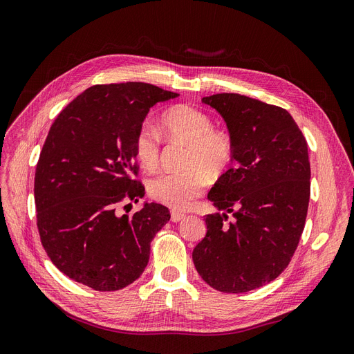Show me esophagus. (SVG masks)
Instances as JSON below:
<instances>
[{
    "label": "esophagus",
    "instance_id": "esophagus-1",
    "mask_svg": "<svg viewBox=\"0 0 354 354\" xmlns=\"http://www.w3.org/2000/svg\"><path fill=\"white\" fill-rule=\"evenodd\" d=\"M183 218H185V214H182V212H179V211H171V220H172L174 223H179V221H182Z\"/></svg>",
    "mask_w": 354,
    "mask_h": 354
}]
</instances>
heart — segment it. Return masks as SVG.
Returning <instances> with one entry per match:
<instances>
[{
  "instance_id": "obj_1",
  "label": "heart",
  "mask_w": 354,
  "mask_h": 354,
  "mask_svg": "<svg viewBox=\"0 0 354 354\" xmlns=\"http://www.w3.org/2000/svg\"><path fill=\"white\" fill-rule=\"evenodd\" d=\"M160 127L167 139L189 145L183 166L187 169L163 172L149 180V194L156 201L174 209H187L208 183V174L224 172L234 158V143L228 133L214 129L208 114L188 104L167 109L160 117ZM137 160L149 171L156 169L160 159V134L149 122H143L134 136Z\"/></svg>"
}]
</instances>
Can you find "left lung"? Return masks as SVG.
<instances>
[{"label": "left lung", "instance_id": "obj_1", "mask_svg": "<svg viewBox=\"0 0 354 354\" xmlns=\"http://www.w3.org/2000/svg\"><path fill=\"white\" fill-rule=\"evenodd\" d=\"M203 102L224 118L234 165L208 192L224 212L205 215L207 234L192 259L211 288L241 294L278 278L298 248L310 203L308 145L281 106L240 94ZM228 213L235 220L224 225Z\"/></svg>", "mask_w": 354, "mask_h": 354}]
</instances>
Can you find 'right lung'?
Listing matches in <instances>:
<instances>
[{"instance_id": "obj_1", "label": "right lung", "mask_w": 354, "mask_h": 354, "mask_svg": "<svg viewBox=\"0 0 354 354\" xmlns=\"http://www.w3.org/2000/svg\"><path fill=\"white\" fill-rule=\"evenodd\" d=\"M178 95L143 82L94 85L56 117L36 166V217L46 253L75 282L118 290L147 266L171 214L155 203L133 215L118 207L145 195L131 178L137 129L153 105Z\"/></svg>"}]
</instances>
